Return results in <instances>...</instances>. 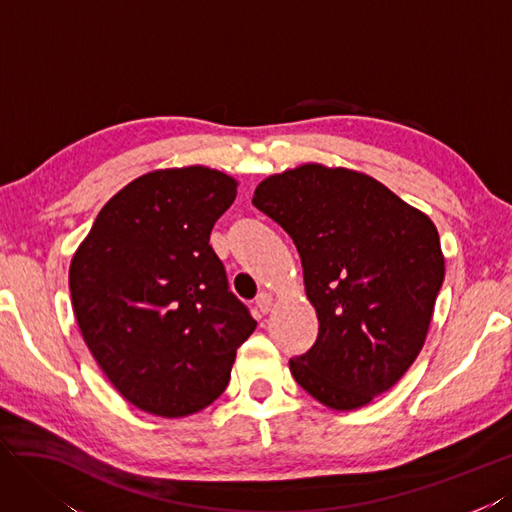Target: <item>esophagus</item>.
<instances>
[{
	"label": "esophagus",
	"mask_w": 512,
	"mask_h": 512,
	"mask_svg": "<svg viewBox=\"0 0 512 512\" xmlns=\"http://www.w3.org/2000/svg\"><path fill=\"white\" fill-rule=\"evenodd\" d=\"M272 304H274V298L270 294H266V291L264 294H259L255 300V306L259 309V313H264V315L272 311Z\"/></svg>",
	"instance_id": "1"
}]
</instances>
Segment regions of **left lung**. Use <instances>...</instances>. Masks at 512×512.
<instances>
[{
  "mask_svg": "<svg viewBox=\"0 0 512 512\" xmlns=\"http://www.w3.org/2000/svg\"><path fill=\"white\" fill-rule=\"evenodd\" d=\"M253 206L294 240L319 321L291 375L330 410L371 403L425 345L446 272L433 221L371 175L321 163L268 175Z\"/></svg>",
  "mask_w": 512,
  "mask_h": 512,
  "instance_id": "8db88e82",
  "label": "left lung"
}]
</instances>
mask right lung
<instances>
[{
    "label": "right lung",
    "mask_w": 512,
    "mask_h": 512,
    "mask_svg": "<svg viewBox=\"0 0 512 512\" xmlns=\"http://www.w3.org/2000/svg\"><path fill=\"white\" fill-rule=\"evenodd\" d=\"M236 195V178L203 165L139 175L102 206L72 255L83 341L143 412L182 418L208 407L257 328L210 246Z\"/></svg>",
    "instance_id": "1"
}]
</instances>
